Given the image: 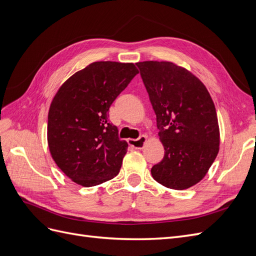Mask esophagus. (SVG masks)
<instances>
[{"mask_svg":"<svg viewBox=\"0 0 256 256\" xmlns=\"http://www.w3.org/2000/svg\"><path fill=\"white\" fill-rule=\"evenodd\" d=\"M128 143L131 147H134V148L136 150H142L144 147V144L146 143V136H141L136 140H132V138H130L128 140Z\"/></svg>","mask_w":256,"mask_h":256,"instance_id":"esophagus-1","label":"esophagus"}]
</instances>
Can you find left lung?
<instances>
[{
  "label": "left lung",
  "mask_w": 256,
  "mask_h": 256,
  "mask_svg": "<svg viewBox=\"0 0 256 256\" xmlns=\"http://www.w3.org/2000/svg\"><path fill=\"white\" fill-rule=\"evenodd\" d=\"M157 116L164 157L152 168L154 180L170 189L200 182L219 152L216 108L205 85L172 62L136 63Z\"/></svg>",
  "instance_id": "left-lung-1"
}]
</instances>
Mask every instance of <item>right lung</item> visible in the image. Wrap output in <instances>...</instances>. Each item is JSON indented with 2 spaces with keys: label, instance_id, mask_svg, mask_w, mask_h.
<instances>
[{
  "label": "right lung",
  "instance_id": "add662e5",
  "mask_svg": "<svg viewBox=\"0 0 256 256\" xmlns=\"http://www.w3.org/2000/svg\"><path fill=\"white\" fill-rule=\"evenodd\" d=\"M138 74L132 63L95 62L76 72L54 96L48 145L56 166L76 184L92 187L118 174L128 144L108 111Z\"/></svg>",
  "mask_w": 256,
  "mask_h": 256
}]
</instances>
